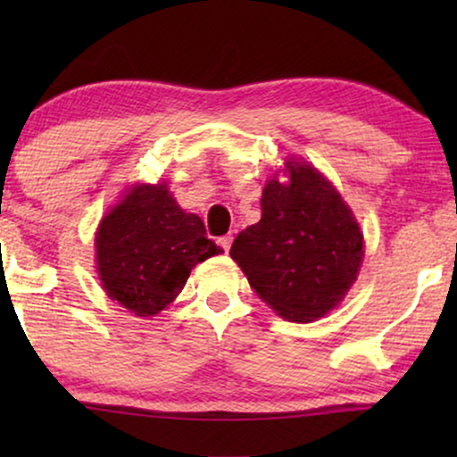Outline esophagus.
Instances as JSON below:
<instances>
[{
  "label": "esophagus",
  "mask_w": 457,
  "mask_h": 457,
  "mask_svg": "<svg viewBox=\"0 0 457 457\" xmlns=\"http://www.w3.org/2000/svg\"><path fill=\"white\" fill-rule=\"evenodd\" d=\"M230 243H233V237H230V235H224V237H220V239H218V245H220L224 252H228Z\"/></svg>",
  "instance_id": "34e87169"
}]
</instances>
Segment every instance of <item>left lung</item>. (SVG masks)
Here are the masks:
<instances>
[{"instance_id": "left-lung-1", "label": "left lung", "mask_w": 457, "mask_h": 457, "mask_svg": "<svg viewBox=\"0 0 457 457\" xmlns=\"http://www.w3.org/2000/svg\"><path fill=\"white\" fill-rule=\"evenodd\" d=\"M262 193L260 222L241 230L233 258L278 316L322 318L345 297L364 260V235L339 191L308 162L287 158Z\"/></svg>"}]
</instances>
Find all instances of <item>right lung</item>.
Here are the masks:
<instances>
[{
  "label": "right lung",
  "instance_id": "1",
  "mask_svg": "<svg viewBox=\"0 0 457 457\" xmlns=\"http://www.w3.org/2000/svg\"><path fill=\"white\" fill-rule=\"evenodd\" d=\"M96 252L108 297L135 316H155L174 302L191 268L222 249L162 183L130 187L99 222Z\"/></svg>",
  "mask_w": 457,
  "mask_h": 457
}]
</instances>
